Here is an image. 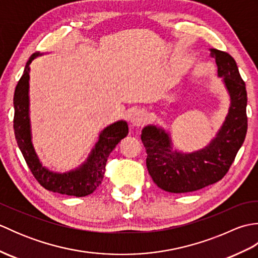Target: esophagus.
Listing matches in <instances>:
<instances>
[{"mask_svg": "<svg viewBox=\"0 0 258 258\" xmlns=\"http://www.w3.org/2000/svg\"><path fill=\"white\" fill-rule=\"evenodd\" d=\"M147 119H149V113L145 109H140V111L133 114L131 122H132L133 126H138L139 127V126L144 125L147 122Z\"/></svg>", "mask_w": 258, "mask_h": 258, "instance_id": "esophagus-1", "label": "esophagus"}]
</instances>
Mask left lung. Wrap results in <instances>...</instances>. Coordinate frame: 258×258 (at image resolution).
I'll return each instance as SVG.
<instances>
[{
    "label": "left lung",
    "mask_w": 258,
    "mask_h": 258,
    "mask_svg": "<svg viewBox=\"0 0 258 258\" xmlns=\"http://www.w3.org/2000/svg\"><path fill=\"white\" fill-rule=\"evenodd\" d=\"M218 76H223L231 107L220 132L199 152L183 154L172 151L168 134L156 126H146L141 140L147 153L146 166L154 183L171 193H187L221 180L233 164L247 132V93L237 64L228 53L210 48Z\"/></svg>",
    "instance_id": "8db88e82"
}]
</instances>
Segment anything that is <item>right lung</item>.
Returning <instances> with one entry per match:
<instances>
[{"label":"right lung","mask_w":258,"mask_h":258,"mask_svg":"<svg viewBox=\"0 0 258 258\" xmlns=\"http://www.w3.org/2000/svg\"><path fill=\"white\" fill-rule=\"evenodd\" d=\"M38 55L32 54L27 61L23 75L21 76L14 92V119L13 127L16 142L23 154L27 166L33 176L45 189L53 193L83 197L92 194L101 185L107 157L120 140L128 134L127 123L119 122L109 125L100 134V139L93 150L89 160L79 169L73 172L58 174L47 171L41 165L31 142L29 118V80L30 64Z\"/></svg>","instance_id":"1"}]
</instances>
